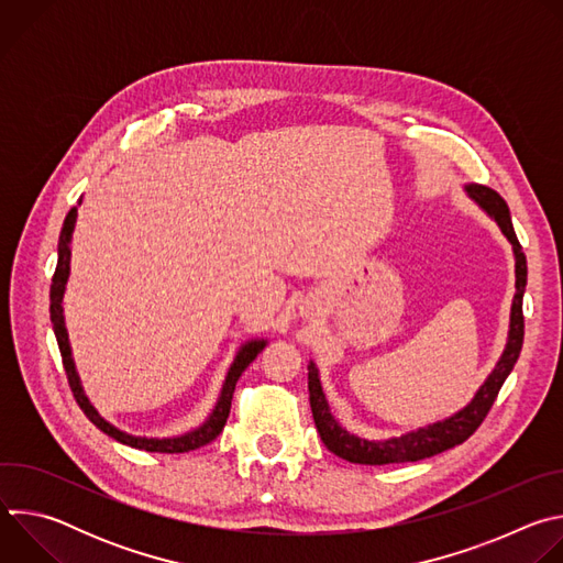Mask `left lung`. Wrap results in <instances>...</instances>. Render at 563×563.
<instances>
[{
	"instance_id": "1",
	"label": "left lung",
	"mask_w": 563,
	"mask_h": 563,
	"mask_svg": "<svg viewBox=\"0 0 563 563\" xmlns=\"http://www.w3.org/2000/svg\"><path fill=\"white\" fill-rule=\"evenodd\" d=\"M465 191L470 194L472 200L478 202L481 209H486L497 224L501 227L504 235L512 243L515 250V272H517V294L512 300V313H510V334H508V345L504 350L501 361L488 376V380L481 385L476 396L470 400V406L456 412L454 417L432 423L428 428H419L417 432L404 434L398 439H387V441H365L347 430H343L336 419L330 412V406L325 400L323 387H320L318 380V369L313 363L307 365V385H309V404H311V415L316 430L323 439L325 448L334 452L336 456L350 461V463H361V465H387V463H408V461H421L428 456H434L439 452H445L463 441H467L476 428L484 423L488 417L490 408L495 406V400L499 396V389L508 374L512 372L521 345H523V291H526V280H528V265H526V254L519 245L512 220H510V209L506 200L490 187H481V185H467Z\"/></svg>"
}]
</instances>
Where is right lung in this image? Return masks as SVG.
<instances>
[{
    "instance_id": "1",
    "label": "right lung",
    "mask_w": 563,
    "mask_h": 563,
    "mask_svg": "<svg viewBox=\"0 0 563 563\" xmlns=\"http://www.w3.org/2000/svg\"><path fill=\"white\" fill-rule=\"evenodd\" d=\"M75 218H77V209L73 207L66 218H64V224H62V231H59V243H57V267H55V274H53V283H51V323H53V332H55V339H57V345H59V354H62V363H64V372H66V378H68V385H70V391L77 400V406L82 408V412L87 415V419L100 428L104 434H109L111 439L124 443V445H131V448H137V450H146V452H165V454H178V452H191V450H198L207 443H211L224 428L227 419H229V410H231V398H233V389H235V383L240 378V374H243L247 369V365L263 352V347L267 345L265 341H252L247 345L240 347V352L235 354L229 372H227V378H224V385H222V391H220V398L218 404L211 412V417L194 432L189 434H183V437H176V439H146V437H131L126 432H120L118 428H113L111 423H107L96 410L93 406L89 404V398L85 396L82 391V385H79V378H77V372H75V365H73V358H70V345H68V334H66V325H64V313H62V298H64V287H66V280H68V263H70V238H73V229H75Z\"/></svg>"
}]
</instances>
